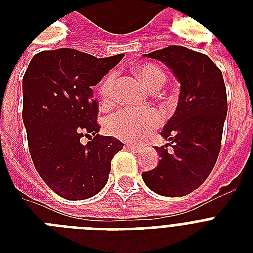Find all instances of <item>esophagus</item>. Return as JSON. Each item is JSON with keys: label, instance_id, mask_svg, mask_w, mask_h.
<instances>
[{"label": "esophagus", "instance_id": "1", "mask_svg": "<svg viewBox=\"0 0 253 253\" xmlns=\"http://www.w3.org/2000/svg\"><path fill=\"white\" fill-rule=\"evenodd\" d=\"M126 147L127 148H130L131 151H135V152H136V151H139V148H140V147L135 146V144H126Z\"/></svg>", "mask_w": 253, "mask_h": 253}]
</instances>
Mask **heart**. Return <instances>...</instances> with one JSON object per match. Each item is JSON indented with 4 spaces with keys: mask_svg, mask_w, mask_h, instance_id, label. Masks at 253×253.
Returning a JSON list of instances; mask_svg holds the SVG:
<instances>
[{
    "mask_svg": "<svg viewBox=\"0 0 253 253\" xmlns=\"http://www.w3.org/2000/svg\"><path fill=\"white\" fill-rule=\"evenodd\" d=\"M136 73L150 89L163 86L167 76L162 69L154 64H142L136 67ZM115 84V72L107 73L99 84V97L105 105L113 98ZM162 125V115L154 109H122L109 117L106 130L111 135L128 142H140Z\"/></svg>",
    "mask_w": 253,
    "mask_h": 253,
    "instance_id": "obj_1",
    "label": "heart"
}]
</instances>
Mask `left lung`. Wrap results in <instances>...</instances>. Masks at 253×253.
<instances>
[{
  "label": "left lung",
  "instance_id": "left-lung-1",
  "mask_svg": "<svg viewBox=\"0 0 253 253\" xmlns=\"http://www.w3.org/2000/svg\"><path fill=\"white\" fill-rule=\"evenodd\" d=\"M143 56L164 63L181 84L176 111L162 131L169 143L155 148L160 160L142 173L143 181L160 196H186L204 184L219 155L227 115L223 76L210 57L181 45Z\"/></svg>",
  "mask_w": 253,
  "mask_h": 253
}]
</instances>
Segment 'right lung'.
I'll list each match as a JSON object with an SVG mask.
<instances>
[{
	"instance_id": "1",
	"label": "right lung",
	"mask_w": 253,
	"mask_h": 253,
	"mask_svg": "<svg viewBox=\"0 0 253 253\" xmlns=\"http://www.w3.org/2000/svg\"><path fill=\"white\" fill-rule=\"evenodd\" d=\"M123 56L97 59L72 48L42 51L23 76L22 118L30 155L39 176L65 200H86L101 192L111 159L123 148L114 136L98 135V105L91 90ZM83 136L89 139L85 146Z\"/></svg>"
}]
</instances>
